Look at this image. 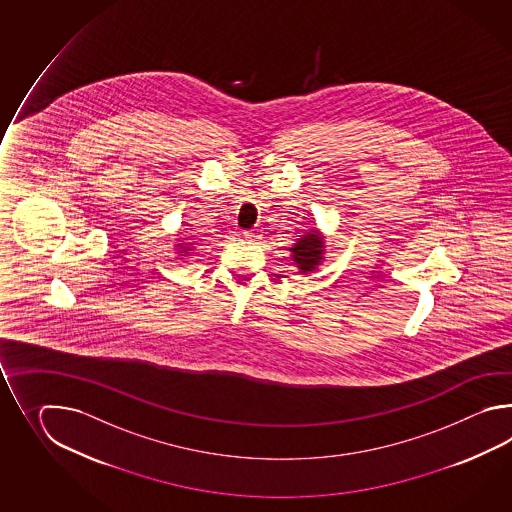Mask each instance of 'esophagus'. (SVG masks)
I'll return each instance as SVG.
<instances>
[{"label": "esophagus", "mask_w": 512, "mask_h": 512, "mask_svg": "<svg viewBox=\"0 0 512 512\" xmlns=\"http://www.w3.org/2000/svg\"><path fill=\"white\" fill-rule=\"evenodd\" d=\"M243 238L249 241L260 240V232H258L256 229L245 230V232H243Z\"/></svg>", "instance_id": "1"}]
</instances>
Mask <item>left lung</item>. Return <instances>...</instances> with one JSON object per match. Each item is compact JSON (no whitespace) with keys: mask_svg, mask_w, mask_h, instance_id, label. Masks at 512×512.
<instances>
[{"mask_svg":"<svg viewBox=\"0 0 512 512\" xmlns=\"http://www.w3.org/2000/svg\"><path fill=\"white\" fill-rule=\"evenodd\" d=\"M289 251L293 252L291 258L302 274L313 272L324 260V240L318 230L311 229L300 236Z\"/></svg>","mask_w":512,"mask_h":512,"instance_id":"8db88e82","label":"left lung"}]
</instances>
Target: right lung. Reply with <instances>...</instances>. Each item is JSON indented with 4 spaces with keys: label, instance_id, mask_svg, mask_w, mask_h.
<instances>
[{
    "label": "right lung",
    "instance_id": "right-lung-1",
    "mask_svg": "<svg viewBox=\"0 0 512 512\" xmlns=\"http://www.w3.org/2000/svg\"><path fill=\"white\" fill-rule=\"evenodd\" d=\"M177 247H179V249H181V251H183V252L192 251V249H190V247H192V245H186V243H179V245H177Z\"/></svg>",
    "mask_w": 512,
    "mask_h": 512
}]
</instances>
